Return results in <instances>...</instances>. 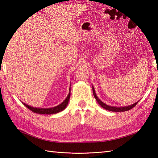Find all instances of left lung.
I'll return each instance as SVG.
<instances>
[{
    "label": "left lung",
    "mask_w": 158,
    "mask_h": 158,
    "mask_svg": "<svg viewBox=\"0 0 158 158\" xmlns=\"http://www.w3.org/2000/svg\"><path fill=\"white\" fill-rule=\"evenodd\" d=\"M92 90H93V94H94V98H96V100H97V102H98V103L99 104V105L101 106L103 109H105L106 110H109V111H112V112H123V111H126V110H128L131 109H132L133 107H135L136 104L139 102H136L135 103L132 104V105H128V106H109V105H107L106 104L104 103L102 101H101L99 98L98 97L96 96V92H95V89H94V88L92 86Z\"/></svg>",
    "instance_id": "left-lung-1"
}]
</instances>
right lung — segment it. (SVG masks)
<instances>
[{
    "instance_id": "obj_1",
    "label": "right lung",
    "mask_w": 158,
    "mask_h": 158,
    "mask_svg": "<svg viewBox=\"0 0 158 158\" xmlns=\"http://www.w3.org/2000/svg\"><path fill=\"white\" fill-rule=\"evenodd\" d=\"M70 88H69V93L68 96L66 98V99L64 100V101L60 104L59 105L54 106V107H52V108H36V107H33L30 106L28 105H26V103H23V105L27 107L28 109H29L31 110H32V112L36 113L39 114H46V115H51V114H56L58 113L60 111H62L64 109L66 106L68 105L69 101L70 99Z\"/></svg>"
}]
</instances>
